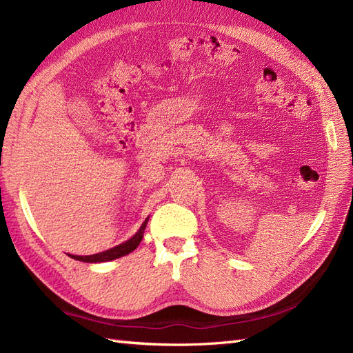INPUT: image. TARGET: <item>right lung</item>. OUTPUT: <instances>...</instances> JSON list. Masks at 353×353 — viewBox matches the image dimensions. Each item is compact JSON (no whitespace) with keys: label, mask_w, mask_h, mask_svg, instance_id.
<instances>
[{"label":"right lung","mask_w":353,"mask_h":353,"mask_svg":"<svg viewBox=\"0 0 353 353\" xmlns=\"http://www.w3.org/2000/svg\"><path fill=\"white\" fill-rule=\"evenodd\" d=\"M147 222H148V218L143 222V225L140 227V230L137 231V234H135L134 237H131L130 240L119 244V245H114V248H112L109 250H104L101 253H95V254H90V256H78V254H69V256H70L72 259H77V261H81V262H90V263L108 262V261L122 258V256H125L128 253H131L132 250H135L137 245L141 243Z\"/></svg>","instance_id":"1"}]
</instances>
